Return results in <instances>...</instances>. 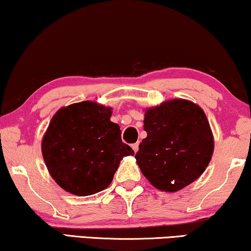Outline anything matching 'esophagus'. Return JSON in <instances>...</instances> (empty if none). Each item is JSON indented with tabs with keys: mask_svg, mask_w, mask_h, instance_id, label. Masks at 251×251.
<instances>
[{
	"mask_svg": "<svg viewBox=\"0 0 251 251\" xmlns=\"http://www.w3.org/2000/svg\"><path fill=\"white\" fill-rule=\"evenodd\" d=\"M132 149H133L134 152H137V151H139V143L132 144Z\"/></svg>",
	"mask_w": 251,
	"mask_h": 251,
	"instance_id": "obj_1",
	"label": "esophagus"
}]
</instances>
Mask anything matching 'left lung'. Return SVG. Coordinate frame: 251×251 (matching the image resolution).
Listing matches in <instances>:
<instances>
[{"label":"left lung","instance_id":"left-lung-1","mask_svg":"<svg viewBox=\"0 0 251 251\" xmlns=\"http://www.w3.org/2000/svg\"><path fill=\"white\" fill-rule=\"evenodd\" d=\"M147 137L135 154L136 164L154 188L176 192L206 171L214 152V135L200 105L173 99L146 109Z\"/></svg>","mask_w":251,"mask_h":251}]
</instances>
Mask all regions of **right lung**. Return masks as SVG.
<instances>
[{
    "label": "right lung",
    "mask_w": 251,
    "mask_h": 251,
    "mask_svg": "<svg viewBox=\"0 0 251 251\" xmlns=\"http://www.w3.org/2000/svg\"><path fill=\"white\" fill-rule=\"evenodd\" d=\"M111 107L83 101L60 108L42 139V156L51 177L72 195L85 197L108 188L121 160L132 156Z\"/></svg>",
    "instance_id": "right-lung-1"
}]
</instances>
